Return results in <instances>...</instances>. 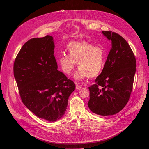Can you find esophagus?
<instances>
[{
	"mask_svg": "<svg viewBox=\"0 0 149 149\" xmlns=\"http://www.w3.org/2000/svg\"><path fill=\"white\" fill-rule=\"evenodd\" d=\"M76 89H78V90H80L81 89V87L80 86H79L78 84H76Z\"/></svg>",
	"mask_w": 149,
	"mask_h": 149,
	"instance_id": "1",
	"label": "esophagus"
}]
</instances>
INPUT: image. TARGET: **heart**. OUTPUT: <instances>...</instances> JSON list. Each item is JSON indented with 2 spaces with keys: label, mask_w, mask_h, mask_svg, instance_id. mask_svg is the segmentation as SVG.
Instances as JSON below:
<instances>
[{
  "label": "heart",
  "mask_w": 149,
  "mask_h": 149,
  "mask_svg": "<svg viewBox=\"0 0 149 149\" xmlns=\"http://www.w3.org/2000/svg\"><path fill=\"white\" fill-rule=\"evenodd\" d=\"M69 55L63 53L58 58L61 71L69 76L78 63L79 70L74 74L76 79L86 77L93 78L100 74L106 63L104 49L86 41L71 42L67 46Z\"/></svg>",
  "instance_id": "heart-1"
}]
</instances>
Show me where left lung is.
Returning a JSON list of instances; mask_svg holds the SVG:
<instances>
[{"mask_svg": "<svg viewBox=\"0 0 149 149\" xmlns=\"http://www.w3.org/2000/svg\"><path fill=\"white\" fill-rule=\"evenodd\" d=\"M102 33L111 40L112 47L96 83L89 87L88 106L93 113L111 116L123 109L129 100L136 71V60L123 37L111 31Z\"/></svg>", "mask_w": 149, "mask_h": 149, "instance_id": "left-lung-1", "label": "left lung"}]
</instances>
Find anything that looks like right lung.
<instances>
[{"mask_svg":"<svg viewBox=\"0 0 149 149\" xmlns=\"http://www.w3.org/2000/svg\"><path fill=\"white\" fill-rule=\"evenodd\" d=\"M53 37L33 38L22 47L13 64V74L24 105L39 118L61 119L75 84L58 70Z\"/></svg>","mask_w":149,"mask_h":149,"instance_id":"1","label":"right lung"}]
</instances>
